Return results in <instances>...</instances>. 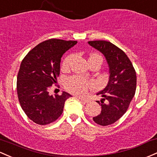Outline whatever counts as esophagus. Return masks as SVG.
Segmentation results:
<instances>
[{"label":"esophagus","instance_id":"34e87169","mask_svg":"<svg viewBox=\"0 0 157 157\" xmlns=\"http://www.w3.org/2000/svg\"><path fill=\"white\" fill-rule=\"evenodd\" d=\"M79 98V99L80 100V101H82V102H84V103H86V104H87V103H89V101H88L87 99H86V98H82V97H80V96H79V97H77Z\"/></svg>","mask_w":157,"mask_h":157}]
</instances>
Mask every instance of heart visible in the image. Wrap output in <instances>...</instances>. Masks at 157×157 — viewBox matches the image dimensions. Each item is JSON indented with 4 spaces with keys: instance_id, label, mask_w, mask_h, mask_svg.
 <instances>
[{
    "instance_id": "1",
    "label": "heart",
    "mask_w": 157,
    "mask_h": 157,
    "mask_svg": "<svg viewBox=\"0 0 157 157\" xmlns=\"http://www.w3.org/2000/svg\"><path fill=\"white\" fill-rule=\"evenodd\" d=\"M75 58V55L70 54L65 58L63 62V68L66 69L69 68L71 63ZM101 60L103 61V57L98 53H92L89 58V61L91 60ZM65 87L68 91L72 93L77 94H85L87 92L88 89L91 86V82L87 80L84 79L83 77L80 76H71L67 78L65 82Z\"/></svg>"
}]
</instances>
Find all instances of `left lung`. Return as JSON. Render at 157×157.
<instances>
[{"mask_svg":"<svg viewBox=\"0 0 157 157\" xmlns=\"http://www.w3.org/2000/svg\"><path fill=\"white\" fill-rule=\"evenodd\" d=\"M89 44L104 55L109 68L107 86L98 95L101 113L93 121L101 126L114 124L127 112L136 89V73L126 53L113 43L104 40L89 41Z\"/></svg>","mask_w":157,"mask_h":157,"instance_id":"1","label":"left lung"}]
</instances>
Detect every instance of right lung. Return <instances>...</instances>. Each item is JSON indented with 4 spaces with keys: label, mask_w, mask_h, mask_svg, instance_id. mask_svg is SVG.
I'll return each instance as SVG.
<instances>
[{
    "label": "right lung",
    "mask_w": 157,
    "mask_h": 157,
    "mask_svg": "<svg viewBox=\"0 0 157 157\" xmlns=\"http://www.w3.org/2000/svg\"><path fill=\"white\" fill-rule=\"evenodd\" d=\"M77 41L51 39L41 42L27 53L21 63L17 77V93L22 109L37 124L46 125L62 115L65 101L71 97L50 95L49 89L59 77L63 55Z\"/></svg>",
    "instance_id": "right-lung-1"
}]
</instances>
